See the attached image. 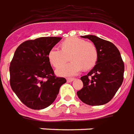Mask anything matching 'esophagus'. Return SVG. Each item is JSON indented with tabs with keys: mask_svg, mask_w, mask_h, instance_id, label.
Returning <instances> with one entry per match:
<instances>
[{
	"mask_svg": "<svg viewBox=\"0 0 134 134\" xmlns=\"http://www.w3.org/2000/svg\"><path fill=\"white\" fill-rule=\"evenodd\" d=\"M74 80H75L74 78H67V82H72Z\"/></svg>",
	"mask_w": 134,
	"mask_h": 134,
	"instance_id": "1",
	"label": "esophagus"
}]
</instances>
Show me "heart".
I'll use <instances>...</instances> for the list:
<instances>
[{
    "label": "heart",
    "instance_id": "heart-1",
    "mask_svg": "<svg viewBox=\"0 0 134 134\" xmlns=\"http://www.w3.org/2000/svg\"><path fill=\"white\" fill-rule=\"evenodd\" d=\"M61 47L62 49L54 47L49 51L50 63L55 68H60L68 60L69 56L71 62L57 70L58 75H75L82 68L88 70L96 65L97 50L93 43L77 37H70L61 43Z\"/></svg>",
    "mask_w": 134,
    "mask_h": 134
}]
</instances>
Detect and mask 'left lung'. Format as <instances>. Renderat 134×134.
<instances>
[{"label":"left lung","instance_id":"8db88e82","mask_svg":"<svg viewBox=\"0 0 134 134\" xmlns=\"http://www.w3.org/2000/svg\"><path fill=\"white\" fill-rule=\"evenodd\" d=\"M81 37L88 38L96 46L97 60L93 69L81 77L84 86L77 94L86 104L103 105L113 98L122 84L124 63L118 49L110 41L95 35Z\"/></svg>","mask_w":134,"mask_h":134}]
</instances>
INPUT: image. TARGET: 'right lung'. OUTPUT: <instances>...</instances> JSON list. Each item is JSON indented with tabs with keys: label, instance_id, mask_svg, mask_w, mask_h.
<instances>
[{
	"label": "right lung",
	"instance_id": "1",
	"mask_svg": "<svg viewBox=\"0 0 134 134\" xmlns=\"http://www.w3.org/2000/svg\"><path fill=\"white\" fill-rule=\"evenodd\" d=\"M62 37H40L22 43L9 66L10 86L25 105L43 109L53 103L66 80L57 77L50 65L48 53Z\"/></svg>",
	"mask_w": 134,
	"mask_h": 134
}]
</instances>
